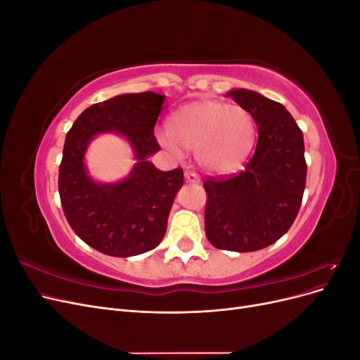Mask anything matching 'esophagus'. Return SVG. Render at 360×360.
Wrapping results in <instances>:
<instances>
[{"instance_id": "34e87169", "label": "esophagus", "mask_w": 360, "mask_h": 360, "mask_svg": "<svg viewBox=\"0 0 360 360\" xmlns=\"http://www.w3.org/2000/svg\"><path fill=\"white\" fill-rule=\"evenodd\" d=\"M184 179H186V181H188V183H193V184L200 183L198 174H197V172H193V171H186V172H184Z\"/></svg>"}]
</instances>
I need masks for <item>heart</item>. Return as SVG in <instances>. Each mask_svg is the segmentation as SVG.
<instances>
[{
	"instance_id": "obj_1",
	"label": "heart",
	"mask_w": 360,
	"mask_h": 360,
	"mask_svg": "<svg viewBox=\"0 0 360 360\" xmlns=\"http://www.w3.org/2000/svg\"><path fill=\"white\" fill-rule=\"evenodd\" d=\"M162 144L171 151H197L201 165L230 172L248 159L255 143V122L246 108L219 101H200L180 108L168 123Z\"/></svg>"
}]
</instances>
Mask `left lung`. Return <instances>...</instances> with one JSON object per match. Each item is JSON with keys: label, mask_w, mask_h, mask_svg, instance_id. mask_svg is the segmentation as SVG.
Segmentation results:
<instances>
[{"label": "left lung", "mask_w": 360, "mask_h": 360, "mask_svg": "<svg viewBox=\"0 0 360 360\" xmlns=\"http://www.w3.org/2000/svg\"><path fill=\"white\" fill-rule=\"evenodd\" d=\"M226 96L252 114L258 139L243 171L204 180L205 236L217 249L254 252L279 240L299 213L307 184L303 134L284 105L243 89Z\"/></svg>", "instance_id": "obj_1"}]
</instances>
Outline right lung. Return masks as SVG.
I'll list each match as a JSON object with an SVG mask.
<instances>
[{"mask_svg":"<svg viewBox=\"0 0 360 360\" xmlns=\"http://www.w3.org/2000/svg\"><path fill=\"white\" fill-rule=\"evenodd\" d=\"M163 99L162 94L144 91L94 103L76 118L64 141L58 172L64 216L82 242L105 255L144 254L165 236L172 201L183 184V169L160 171L147 160L160 150L155 124ZM102 131L123 134L137 153L136 168L120 184L99 185L86 176L84 148Z\"/></svg>","mask_w":360,"mask_h":360,"instance_id":"right-lung-1","label":"right lung"}]
</instances>
